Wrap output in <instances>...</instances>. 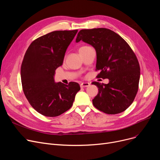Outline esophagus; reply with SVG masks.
<instances>
[{"label": "esophagus", "instance_id": "esophagus-1", "mask_svg": "<svg viewBox=\"0 0 160 160\" xmlns=\"http://www.w3.org/2000/svg\"><path fill=\"white\" fill-rule=\"evenodd\" d=\"M90 86V83L88 82H83L80 84V87L81 88H86Z\"/></svg>", "mask_w": 160, "mask_h": 160}]
</instances>
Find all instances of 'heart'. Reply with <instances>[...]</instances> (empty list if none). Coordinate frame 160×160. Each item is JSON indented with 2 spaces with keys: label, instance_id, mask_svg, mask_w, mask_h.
<instances>
[{
  "label": "heart",
  "instance_id": "1",
  "mask_svg": "<svg viewBox=\"0 0 160 160\" xmlns=\"http://www.w3.org/2000/svg\"><path fill=\"white\" fill-rule=\"evenodd\" d=\"M87 47H89L88 46H83V47H82L80 48H87Z\"/></svg>",
  "mask_w": 160,
  "mask_h": 160
}]
</instances>
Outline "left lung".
<instances>
[{
    "mask_svg": "<svg viewBox=\"0 0 160 160\" xmlns=\"http://www.w3.org/2000/svg\"><path fill=\"white\" fill-rule=\"evenodd\" d=\"M93 46L97 52V78H108V84L93 82L98 93L93 106L107 114L125 111L135 98L140 78V66L130 45L113 31L104 28L81 30L76 41Z\"/></svg>",
    "mask_w": 160,
    "mask_h": 160,
    "instance_id": "obj_1",
    "label": "left lung"
}]
</instances>
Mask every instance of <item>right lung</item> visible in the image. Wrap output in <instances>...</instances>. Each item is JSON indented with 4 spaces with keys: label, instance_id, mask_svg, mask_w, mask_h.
Masks as SVG:
<instances>
[{
    "label": "right lung",
    "instance_id": "obj_1",
    "mask_svg": "<svg viewBox=\"0 0 160 160\" xmlns=\"http://www.w3.org/2000/svg\"><path fill=\"white\" fill-rule=\"evenodd\" d=\"M78 30H57L33 40L25 53L21 67L24 94L32 108L46 117H57L72 107L80 87L55 83L54 75L63 63L67 47Z\"/></svg>",
    "mask_w": 160,
    "mask_h": 160
}]
</instances>
